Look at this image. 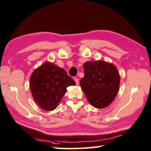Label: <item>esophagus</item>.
Returning <instances> with one entry per match:
<instances>
[{"mask_svg":"<svg viewBox=\"0 0 151 151\" xmlns=\"http://www.w3.org/2000/svg\"><path fill=\"white\" fill-rule=\"evenodd\" d=\"M74 81H75V83H76V85H78V79L77 78H76V77H74Z\"/></svg>","mask_w":151,"mask_h":151,"instance_id":"obj_1","label":"esophagus"}]
</instances>
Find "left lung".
Returning a JSON list of instances; mask_svg holds the SVG:
<instances>
[{
	"mask_svg": "<svg viewBox=\"0 0 151 151\" xmlns=\"http://www.w3.org/2000/svg\"><path fill=\"white\" fill-rule=\"evenodd\" d=\"M85 76L80 85L92 106L102 109L109 106L118 93L120 75L116 66L103 60L84 64Z\"/></svg>",
	"mask_w": 151,
	"mask_h": 151,
	"instance_id": "8db88e82",
	"label": "left lung"
}]
</instances>
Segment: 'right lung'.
I'll use <instances>...</instances> for the list:
<instances>
[{"instance_id":"obj_1","label":"right lung","mask_w":151,"mask_h":151,"mask_svg":"<svg viewBox=\"0 0 151 151\" xmlns=\"http://www.w3.org/2000/svg\"><path fill=\"white\" fill-rule=\"evenodd\" d=\"M75 85L65 70L48 62L35 70L30 78L33 98L38 105L47 111L57 108L66 88Z\"/></svg>"}]
</instances>
